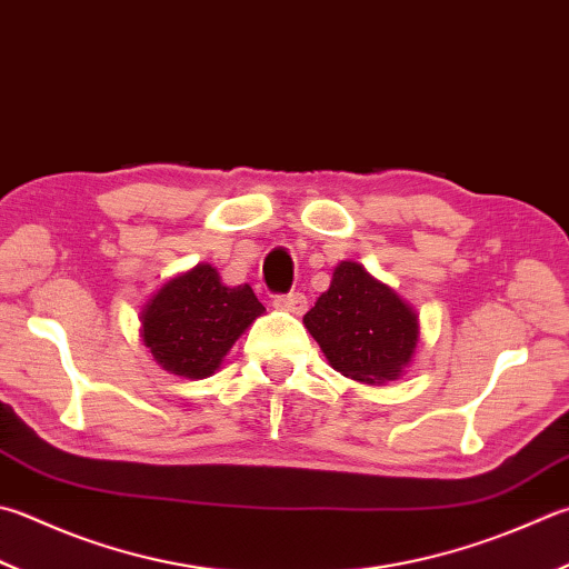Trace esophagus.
I'll list each match as a JSON object with an SVG mask.
<instances>
[{"label":"esophagus","mask_w":569,"mask_h":569,"mask_svg":"<svg viewBox=\"0 0 569 569\" xmlns=\"http://www.w3.org/2000/svg\"><path fill=\"white\" fill-rule=\"evenodd\" d=\"M272 305L277 309H284V312H292V315H305L307 309V297L302 292H287V295H277L272 299Z\"/></svg>","instance_id":"obj_1"}]
</instances>
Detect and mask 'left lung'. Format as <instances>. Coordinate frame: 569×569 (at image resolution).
I'll use <instances>...</instances> for the list:
<instances>
[{
	"label": "left lung",
	"instance_id": "8db88e82",
	"mask_svg": "<svg viewBox=\"0 0 569 569\" xmlns=\"http://www.w3.org/2000/svg\"><path fill=\"white\" fill-rule=\"evenodd\" d=\"M331 367L363 383L401 377L418 341L413 309L357 262H341L327 292L305 315Z\"/></svg>",
	"mask_w": 569,
	"mask_h": 569
}]
</instances>
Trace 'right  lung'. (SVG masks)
Returning a JSON list of instances; mask_svg holds the SVG:
<instances>
[{
  "mask_svg": "<svg viewBox=\"0 0 569 569\" xmlns=\"http://www.w3.org/2000/svg\"><path fill=\"white\" fill-rule=\"evenodd\" d=\"M264 312L250 284L224 287L216 267L198 264L170 280L143 309V341L170 373L206 379Z\"/></svg>",
  "mask_w": 569,
  "mask_h": 569,
  "instance_id": "1",
  "label": "right lung"
}]
</instances>
